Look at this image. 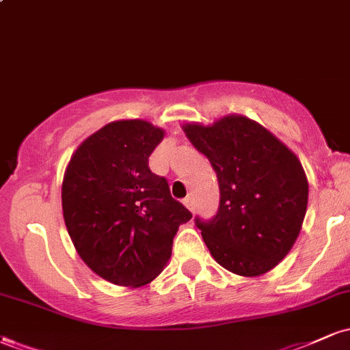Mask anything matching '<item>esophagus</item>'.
Segmentation results:
<instances>
[{
    "instance_id": "34e87169",
    "label": "esophagus",
    "mask_w": 350,
    "mask_h": 350,
    "mask_svg": "<svg viewBox=\"0 0 350 350\" xmlns=\"http://www.w3.org/2000/svg\"><path fill=\"white\" fill-rule=\"evenodd\" d=\"M184 206H186L189 211H194L196 208V204H194V198L192 196H187L186 199H184Z\"/></svg>"
}]
</instances>
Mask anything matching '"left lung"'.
<instances>
[{
  "label": "left lung",
  "instance_id": "obj_1",
  "mask_svg": "<svg viewBox=\"0 0 350 350\" xmlns=\"http://www.w3.org/2000/svg\"><path fill=\"white\" fill-rule=\"evenodd\" d=\"M183 130L219 179L217 214L206 222L196 217L211 255L240 276L270 271L293 248L306 215L309 186L299 159L243 115L208 126L187 123Z\"/></svg>",
  "mask_w": 350,
  "mask_h": 350
}]
</instances>
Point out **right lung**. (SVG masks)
Here are the masks:
<instances>
[{"label": "right lung", "mask_w": 350, "mask_h": 350, "mask_svg": "<svg viewBox=\"0 0 350 350\" xmlns=\"http://www.w3.org/2000/svg\"><path fill=\"white\" fill-rule=\"evenodd\" d=\"M164 138L144 120H118L72 154L62 212L72 243L92 271L118 286H143L164 270L180 224L192 214L172 199L148 158Z\"/></svg>", "instance_id": "1"}]
</instances>
